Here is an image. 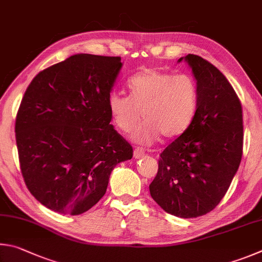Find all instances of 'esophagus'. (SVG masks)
<instances>
[{"label": "esophagus", "instance_id": "34e87169", "mask_svg": "<svg viewBox=\"0 0 262 262\" xmlns=\"http://www.w3.org/2000/svg\"><path fill=\"white\" fill-rule=\"evenodd\" d=\"M144 155H145L144 149L138 148V147L135 149V152H134V158L135 159H141V158H144Z\"/></svg>", "mask_w": 262, "mask_h": 262}]
</instances>
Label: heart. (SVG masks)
<instances>
[{
    "label": "heart",
    "instance_id": "heart-1",
    "mask_svg": "<svg viewBox=\"0 0 262 262\" xmlns=\"http://www.w3.org/2000/svg\"><path fill=\"white\" fill-rule=\"evenodd\" d=\"M127 86L131 95L113 92L108 108L114 124L123 132H130L143 113L145 122L132 134L137 144L150 145L161 135L175 138L189 127L198 104L193 77L147 68L131 77Z\"/></svg>",
    "mask_w": 262,
    "mask_h": 262
}]
</instances>
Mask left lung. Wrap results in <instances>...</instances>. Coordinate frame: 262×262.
Wrapping results in <instances>:
<instances>
[{"label": "left lung", "instance_id": "left-lung-1", "mask_svg": "<svg viewBox=\"0 0 262 262\" xmlns=\"http://www.w3.org/2000/svg\"><path fill=\"white\" fill-rule=\"evenodd\" d=\"M192 69L198 104L189 127L160 155L149 192L175 216H203L219 205L243 155V110L223 73L198 55L181 57Z\"/></svg>", "mask_w": 262, "mask_h": 262}]
</instances>
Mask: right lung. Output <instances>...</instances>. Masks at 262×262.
<instances>
[{
	"instance_id": "right-lung-1",
	"label": "right lung",
	"mask_w": 262,
	"mask_h": 262,
	"mask_svg": "<svg viewBox=\"0 0 262 262\" xmlns=\"http://www.w3.org/2000/svg\"><path fill=\"white\" fill-rule=\"evenodd\" d=\"M121 57L72 55L39 72L16 117L21 175L54 212L79 215L104 195L113 169L134 149L110 124L108 99Z\"/></svg>"
}]
</instances>
